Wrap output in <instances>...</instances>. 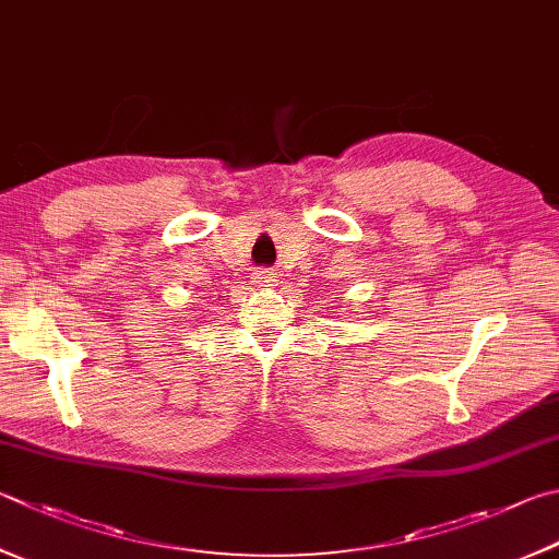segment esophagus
Listing matches in <instances>:
<instances>
[{
  "mask_svg": "<svg viewBox=\"0 0 559 559\" xmlns=\"http://www.w3.org/2000/svg\"><path fill=\"white\" fill-rule=\"evenodd\" d=\"M273 281H276V273L269 269H263L257 273V276H253V283H257V286H271Z\"/></svg>",
  "mask_w": 559,
  "mask_h": 559,
  "instance_id": "1",
  "label": "esophagus"
}]
</instances>
